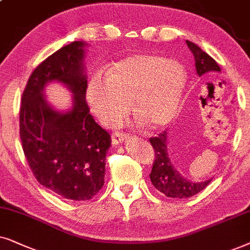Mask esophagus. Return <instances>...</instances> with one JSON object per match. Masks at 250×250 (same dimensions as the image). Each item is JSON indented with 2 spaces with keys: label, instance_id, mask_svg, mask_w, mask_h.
Wrapping results in <instances>:
<instances>
[{
  "label": "esophagus",
  "instance_id": "1",
  "mask_svg": "<svg viewBox=\"0 0 250 250\" xmlns=\"http://www.w3.org/2000/svg\"><path fill=\"white\" fill-rule=\"evenodd\" d=\"M129 136L127 134H125V132H121V131H115L112 134V143L113 144H120V143L125 142V139H128Z\"/></svg>",
  "mask_w": 250,
  "mask_h": 250
}]
</instances>
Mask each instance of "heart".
<instances>
[{"instance_id": "b5f03b06", "label": "heart", "mask_w": 250, "mask_h": 250, "mask_svg": "<svg viewBox=\"0 0 250 250\" xmlns=\"http://www.w3.org/2000/svg\"><path fill=\"white\" fill-rule=\"evenodd\" d=\"M182 64L158 55H132L108 68L105 80L95 76L86 90L89 105L107 127L127 115L129 103L136 118L158 129L175 118L186 86Z\"/></svg>"}]
</instances>
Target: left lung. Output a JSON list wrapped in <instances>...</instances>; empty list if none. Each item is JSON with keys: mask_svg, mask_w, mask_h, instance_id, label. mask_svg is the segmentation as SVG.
<instances>
[{"mask_svg": "<svg viewBox=\"0 0 250 250\" xmlns=\"http://www.w3.org/2000/svg\"><path fill=\"white\" fill-rule=\"evenodd\" d=\"M186 44L194 56L195 69H197L199 76L208 72H221V67L208 53L202 51L193 42L186 41ZM167 135V130H165L161 134H159L158 137L149 138V143H151L155 152V159L153 162L152 171L149 174L152 184L158 191L164 193L168 198L184 199L193 197V195L202 191L211 182L212 178L207 179L205 182L193 183L181 175L178 170H176L168 154Z\"/></svg>", "mask_w": 250, "mask_h": 250, "instance_id": "left-lung-1", "label": "left lung"}]
</instances>
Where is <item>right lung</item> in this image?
Wrapping results in <instances>:
<instances>
[{
  "mask_svg": "<svg viewBox=\"0 0 250 250\" xmlns=\"http://www.w3.org/2000/svg\"><path fill=\"white\" fill-rule=\"evenodd\" d=\"M84 42L49 56L29 76L22 92L19 134L29 168L40 184L67 200L94 198L104 185L111 136L95 121L85 101ZM58 81L73 92V107L56 111L46 103V83Z\"/></svg>",
  "mask_w": 250,
  "mask_h": 250,
  "instance_id": "right-lung-1",
  "label": "right lung"
}]
</instances>
